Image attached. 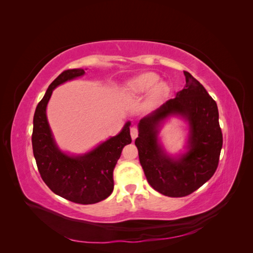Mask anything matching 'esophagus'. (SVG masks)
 Returning a JSON list of instances; mask_svg holds the SVG:
<instances>
[{
  "mask_svg": "<svg viewBox=\"0 0 253 253\" xmlns=\"http://www.w3.org/2000/svg\"><path fill=\"white\" fill-rule=\"evenodd\" d=\"M137 136H138V129H137V127H135V126L131 127V137H132V139L134 140Z\"/></svg>",
  "mask_w": 253,
  "mask_h": 253,
  "instance_id": "34e87169",
  "label": "esophagus"
}]
</instances>
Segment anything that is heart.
<instances>
[{
    "label": "heart",
    "instance_id": "heart-1",
    "mask_svg": "<svg viewBox=\"0 0 253 253\" xmlns=\"http://www.w3.org/2000/svg\"><path fill=\"white\" fill-rule=\"evenodd\" d=\"M151 90L152 100L165 97L169 93V86L165 81H159V76L155 73H142L126 82V91L127 95L138 96Z\"/></svg>",
    "mask_w": 253,
    "mask_h": 253
}]
</instances>
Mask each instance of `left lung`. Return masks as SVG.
<instances>
[{
	"label": "left lung",
	"instance_id": "8db88e82",
	"mask_svg": "<svg viewBox=\"0 0 253 253\" xmlns=\"http://www.w3.org/2000/svg\"><path fill=\"white\" fill-rule=\"evenodd\" d=\"M186 84L176 97L140 119L135 144L145 177L153 189L170 197L191 194L216 171L223 135L216 102L192 75L183 72ZM171 116L188 122L186 151L168 155L159 141V128Z\"/></svg>",
	"mask_w": 253,
	"mask_h": 253
}]
</instances>
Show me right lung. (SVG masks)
Segmentation results:
<instances>
[{"instance_id": "obj_1", "label": "right lung", "mask_w": 253, "mask_h": 253, "mask_svg": "<svg viewBox=\"0 0 253 253\" xmlns=\"http://www.w3.org/2000/svg\"><path fill=\"white\" fill-rule=\"evenodd\" d=\"M85 74L82 68L61 73L38 103L32 136L34 156L43 181L53 193L82 205L96 204L109 197L114 190L113 171L125 145L131 143L127 121L119 134L98 144L84 154L71 155L60 150L50 129L46 108L52 90L66 81Z\"/></svg>"}]
</instances>
